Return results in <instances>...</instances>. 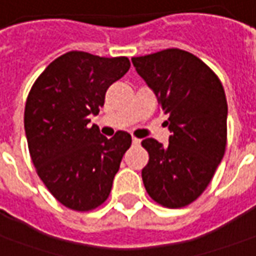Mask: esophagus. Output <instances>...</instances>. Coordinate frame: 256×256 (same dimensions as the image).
<instances>
[{"label": "esophagus", "mask_w": 256, "mask_h": 256, "mask_svg": "<svg viewBox=\"0 0 256 256\" xmlns=\"http://www.w3.org/2000/svg\"><path fill=\"white\" fill-rule=\"evenodd\" d=\"M132 144H134V145H139V144H140V139L132 136Z\"/></svg>", "instance_id": "34e87169"}]
</instances>
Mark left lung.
Listing matches in <instances>:
<instances>
[{"label":"left lung","instance_id":"left-lung-1","mask_svg":"<svg viewBox=\"0 0 256 256\" xmlns=\"http://www.w3.org/2000/svg\"><path fill=\"white\" fill-rule=\"evenodd\" d=\"M132 64L168 116V146L142 140L149 162L142 170L156 204L178 209L204 194L224 156L227 100L218 75L196 56L180 48L134 57Z\"/></svg>","mask_w":256,"mask_h":256}]
</instances>
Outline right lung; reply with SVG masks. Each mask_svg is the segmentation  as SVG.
Listing matches in <instances>:
<instances>
[{
  "instance_id": "obj_1",
  "label": "right lung",
  "mask_w": 256,
  "mask_h": 256,
  "mask_svg": "<svg viewBox=\"0 0 256 256\" xmlns=\"http://www.w3.org/2000/svg\"><path fill=\"white\" fill-rule=\"evenodd\" d=\"M130 66L126 57L70 51L40 74L28 94L24 131L32 162L51 195L68 209L89 212L110 195L132 138L117 131L107 139L88 124Z\"/></svg>"
}]
</instances>
